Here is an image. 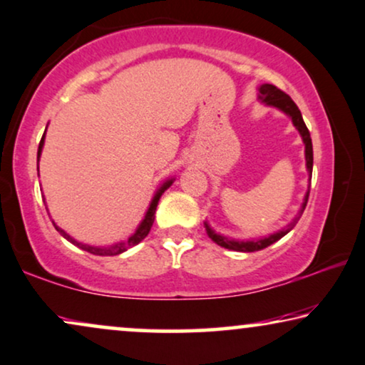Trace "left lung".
<instances>
[{
    "instance_id": "left-lung-1",
    "label": "left lung",
    "mask_w": 365,
    "mask_h": 365,
    "mask_svg": "<svg viewBox=\"0 0 365 365\" xmlns=\"http://www.w3.org/2000/svg\"><path fill=\"white\" fill-rule=\"evenodd\" d=\"M259 100H260V103H264L265 106H272V108L280 110L282 113H285L290 120H292V125L295 126V128H297V132L300 133V137H302V142L305 145V167H307L309 178L312 177V165H314L312 140H310V133H309L307 126H305V123H304L302 113H300L299 106L294 103V100L290 98L289 95H285L284 91L277 88V86L269 85V83H264V85L259 86ZM309 192L310 190H307V193H305L302 207H300L297 215L294 217V220L290 222L287 227L282 228V230L275 232V233H270L269 237H264V239H257V240L230 239V237H225V235H222V233H217L210 225H208V222H203V225H205V230H207V235L210 237V239L215 242L217 245H220V247H223V249H228V250L257 252V250L265 249V247H269L272 244H275L277 240H280L284 235H287V233L292 230L295 225H297V222L300 220V217H302V213L305 210V205H307Z\"/></svg>"
}]
</instances>
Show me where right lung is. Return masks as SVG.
<instances>
[{"label": "right lung", "mask_w": 365, "mask_h": 365, "mask_svg": "<svg viewBox=\"0 0 365 365\" xmlns=\"http://www.w3.org/2000/svg\"><path fill=\"white\" fill-rule=\"evenodd\" d=\"M43 145H45V135H43V138H41V142H40V147H38V157H36V162H40V157H41V152H43ZM173 182H175V178H168L167 182H165L163 185L160 187L157 192H155V195H153V198H152V202H150V207H148L147 213H145L143 220L140 222V225H138L137 230H135L133 235H132V237H128V239H126V240L116 242V244H111V245H106V247H100V245H88V244H83V242H78V240L73 239V237L70 235V233H66L65 230H63V228L58 227L55 222H53V225H55L56 232H60V235H61V237H65V239H66L68 242H71L73 245L80 247L81 250L90 252V254H93V255H101V257H106V255H108V257H111V255H120V254H123V252H126L128 249H132V247H135L137 244H140V242H142V240L145 239V237L148 235L150 228H152V225H153V220H155V210H157V205H158L160 197L163 195V192L167 190V188H170V185H172ZM46 210H48V208H46Z\"/></svg>", "instance_id": "obj_1"}]
</instances>
